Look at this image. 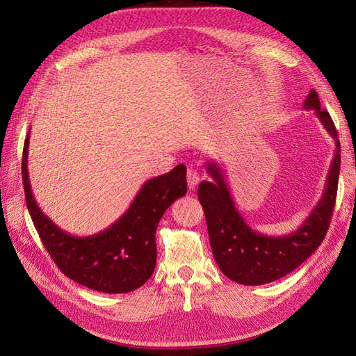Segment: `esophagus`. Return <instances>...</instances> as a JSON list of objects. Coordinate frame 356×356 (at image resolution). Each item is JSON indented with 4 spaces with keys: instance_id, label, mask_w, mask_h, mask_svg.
<instances>
[{
    "instance_id": "34e87169",
    "label": "esophagus",
    "mask_w": 356,
    "mask_h": 356,
    "mask_svg": "<svg viewBox=\"0 0 356 356\" xmlns=\"http://www.w3.org/2000/svg\"><path fill=\"white\" fill-rule=\"evenodd\" d=\"M186 180H188V186H190V190H195V186L199 185L200 182V176L199 172L193 170V168H188L186 171Z\"/></svg>"
}]
</instances>
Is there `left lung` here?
I'll return each instance as SVG.
<instances>
[{"mask_svg": "<svg viewBox=\"0 0 356 356\" xmlns=\"http://www.w3.org/2000/svg\"><path fill=\"white\" fill-rule=\"evenodd\" d=\"M303 107L314 110L326 131L334 138L335 153L321 199L293 232L270 237L254 231L236 207L222 166L217 162H207V171L213 180L202 182L197 195L205 211L216 263L223 274L236 283L257 286L275 282L307 260L326 237L337 199L341 145L334 120L321 108L315 90L309 92Z\"/></svg>", "mask_w": 356, "mask_h": 356, "instance_id": "1", "label": "left lung"}]
</instances>
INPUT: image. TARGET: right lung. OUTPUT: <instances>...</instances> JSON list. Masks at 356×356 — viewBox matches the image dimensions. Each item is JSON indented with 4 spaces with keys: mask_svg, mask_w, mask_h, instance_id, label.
<instances>
[{
    "mask_svg": "<svg viewBox=\"0 0 356 356\" xmlns=\"http://www.w3.org/2000/svg\"><path fill=\"white\" fill-rule=\"evenodd\" d=\"M29 138L22 149V184L27 209L51 260L73 282L97 292L124 293L138 289L156 268V229L166 209L186 194V168L147 180L122 217L93 236L65 232L45 216L30 188Z\"/></svg>",
    "mask_w": 356,
    "mask_h": 356,
    "instance_id": "add662e5",
    "label": "right lung"
}]
</instances>
